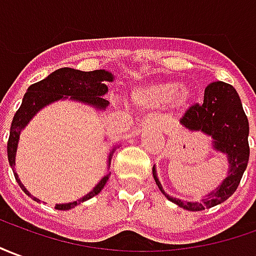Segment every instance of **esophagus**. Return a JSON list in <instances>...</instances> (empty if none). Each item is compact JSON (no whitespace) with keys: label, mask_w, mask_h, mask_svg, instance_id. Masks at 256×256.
Masks as SVG:
<instances>
[{"label":"esophagus","mask_w":256,"mask_h":256,"mask_svg":"<svg viewBox=\"0 0 256 256\" xmlns=\"http://www.w3.org/2000/svg\"><path fill=\"white\" fill-rule=\"evenodd\" d=\"M149 124H152V120H144V121L140 122V126L144 128V126H148Z\"/></svg>","instance_id":"34e87169"}]
</instances>
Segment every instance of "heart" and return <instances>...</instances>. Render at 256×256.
<instances>
[{
    "label": "heart",
    "instance_id": "obj_1",
    "mask_svg": "<svg viewBox=\"0 0 256 256\" xmlns=\"http://www.w3.org/2000/svg\"><path fill=\"white\" fill-rule=\"evenodd\" d=\"M191 100V92L177 82H156L135 89L132 102L145 110H162L172 102L177 110H184Z\"/></svg>",
    "mask_w": 256,
    "mask_h": 256
}]
</instances>
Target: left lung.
<instances>
[{"label": "left lung", "mask_w": 256, "mask_h": 256, "mask_svg": "<svg viewBox=\"0 0 256 256\" xmlns=\"http://www.w3.org/2000/svg\"><path fill=\"white\" fill-rule=\"evenodd\" d=\"M180 122L188 131L204 132L212 136L213 149L224 153L228 162L227 177L200 202H188L166 194L153 167V178L166 198L186 210L199 212L224 202L237 190L250 158L248 118L238 93L232 84L213 82L206 86L204 103L191 106Z\"/></svg>", "instance_id": "1"}]
</instances>
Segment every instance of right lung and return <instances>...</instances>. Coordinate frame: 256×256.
Segmentation results:
<instances>
[{
  "instance_id": "add662e5",
  "label": "right lung",
  "mask_w": 256,
  "mask_h": 256,
  "mask_svg": "<svg viewBox=\"0 0 256 256\" xmlns=\"http://www.w3.org/2000/svg\"><path fill=\"white\" fill-rule=\"evenodd\" d=\"M112 79H114L112 74L108 71H104V70L84 72L79 71V70H74V68H60L57 71L50 74L47 78H44L43 80L30 84L28 88V92L24 93V100H22V104L19 107V110L15 112L14 120H12L6 150H8L10 166L14 170V176L16 178L18 184L26 195H29L36 202H40V199L32 196L30 192L24 188V185L20 182L18 174L15 172V156H16L18 142H19L20 131L29 124V121L34 117V114H37L43 107L51 104L54 102L64 100V98H68L74 100V102H79V103L92 106V107H94L98 110H106V107L110 104L106 98H103V96L108 92V88H107L106 82H112ZM114 150H116V146L111 149L110 154H108V166L111 163V156H112ZM110 174L111 172L106 174L104 177L100 180V182L88 195H84V198L78 199L75 202H70V204L56 205V209H58V210H70V209L75 208V206L82 204L84 200L96 196L98 192L104 188Z\"/></svg>"
}]
</instances>
